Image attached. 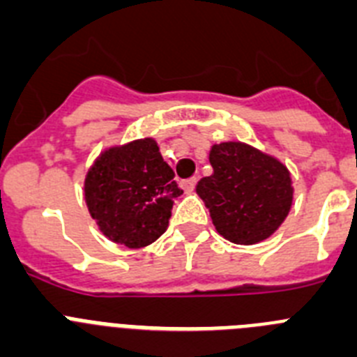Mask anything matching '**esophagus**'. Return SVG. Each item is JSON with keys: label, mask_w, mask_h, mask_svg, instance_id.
<instances>
[{"label": "esophagus", "mask_w": 357, "mask_h": 357, "mask_svg": "<svg viewBox=\"0 0 357 357\" xmlns=\"http://www.w3.org/2000/svg\"><path fill=\"white\" fill-rule=\"evenodd\" d=\"M195 185H197V179L192 178V179H186V181H183L181 188L185 190V194H192L195 188Z\"/></svg>", "instance_id": "obj_1"}]
</instances>
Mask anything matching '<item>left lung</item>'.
<instances>
[{"mask_svg":"<svg viewBox=\"0 0 357 357\" xmlns=\"http://www.w3.org/2000/svg\"><path fill=\"white\" fill-rule=\"evenodd\" d=\"M210 163L213 174L202 178L195 192L217 233L238 245L271 238L294 202L288 167L245 142L213 144Z\"/></svg>","mask_w":357,"mask_h":357,"instance_id":"obj_1","label":"left lung"}]
</instances>
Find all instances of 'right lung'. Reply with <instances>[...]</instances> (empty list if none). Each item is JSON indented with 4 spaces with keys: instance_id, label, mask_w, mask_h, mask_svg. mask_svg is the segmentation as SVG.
Listing matches in <instances>:
<instances>
[{
    "instance_id": "1",
    "label": "right lung",
    "mask_w": 357,
    "mask_h": 357,
    "mask_svg": "<svg viewBox=\"0 0 357 357\" xmlns=\"http://www.w3.org/2000/svg\"><path fill=\"white\" fill-rule=\"evenodd\" d=\"M89 213L108 240L142 249L169 227L183 190L151 137L101 151L83 183Z\"/></svg>"
}]
</instances>
